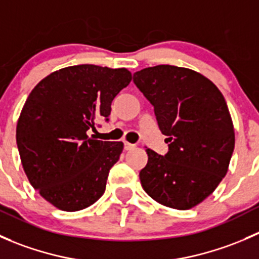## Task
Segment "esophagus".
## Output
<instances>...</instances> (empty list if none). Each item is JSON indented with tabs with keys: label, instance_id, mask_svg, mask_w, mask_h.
<instances>
[{
	"label": "esophagus",
	"instance_id": "1",
	"mask_svg": "<svg viewBox=\"0 0 259 259\" xmlns=\"http://www.w3.org/2000/svg\"><path fill=\"white\" fill-rule=\"evenodd\" d=\"M133 148H135V145L134 144H130V143H127V142H125L124 143V150H132Z\"/></svg>",
	"mask_w": 259,
	"mask_h": 259
}]
</instances>
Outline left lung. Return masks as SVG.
<instances>
[{"label":"left lung","instance_id":"8db88e82","mask_svg":"<svg viewBox=\"0 0 259 259\" xmlns=\"http://www.w3.org/2000/svg\"><path fill=\"white\" fill-rule=\"evenodd\" d=\"M133 81L154 106L168 153L146 149L142 187L155 202L187 210L214 192L228 171L234 129L224 96L197 71L158 65L135 72Z\"/></svg>","mask_w":259,"mask_h":259}]
</instances>
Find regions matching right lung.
Instances as JSON below:
<instances>
[{
  "mask_svg": "<svg viewBox=\"0 0 259 259\" xmlns=\"http://www.w3.org/2000/svg\"><path fill=\"white\" fill-rule=\"evenodd\" d=\"M126 69L76 65L55 71L33 88L16 127V143L31 185L65 211L90 207L104 194L124 144L89 137L129 85Z\"/></svg>",
  "mask_w": 259,
  "mask_h": 259,
  "instance_id": "obj_1",
  "label": "right lung"
}]
</instances>
